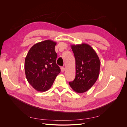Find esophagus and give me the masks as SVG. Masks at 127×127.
<instances>
[{
    "instance_id": "esophagus-1",
    "label": "esophagus",
    "mask_w": 127,
    "mask_h": 127,
    "mask_svg": "<svg viewBox=\"0 0 127 127\" xmlns=\"http://www.w3.org/2000/svg\"><path fill=\"white\" fill-rule=\"evenodd\" d=\"M65 70V68H64V67H61V72H64V71Z\"/></svg>"
}]
</instances>
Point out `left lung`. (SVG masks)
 Instances as JSON below:
<instances>
[{"mask_svg":"<svg viewBox=\"0 0 127 127\" xmlns=\"http://www.w3.org/2000/svg\"><path fill=\"white\" fill-rule=\"evenodd\" d=\"M71 47L75 58L76 76L69 84L77 93H84L93 86L98 77L100 60L89 44L71 45Z\"/></svg>","mask_w":127,"mask_h":127,"instance_id":"8db88e82","label":"left lung"}]
</instances>
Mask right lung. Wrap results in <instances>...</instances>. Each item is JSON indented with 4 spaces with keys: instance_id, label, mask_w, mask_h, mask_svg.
<instances>
[{
    "instance_id": "right-lung-1",
    "label": "right lung",
    "mask_w": 127,
    "mask_h": 127,
    "mask_svg": "<svg viewBox=\"0 0 127 127\" xmlns=\"http://www.w3.org/2000/svg\"><path fill=\"white\" fill-rule=\"evenodd\" d=\"M57 43L45 40L33 45L25 59L27 80L38 92H45L52 86L60 68L56 64Z\"/></svg>"
}]
</instances>
